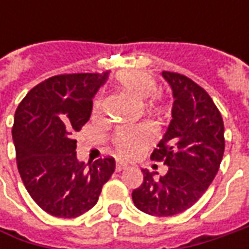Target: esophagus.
Here are the masks:
<instances>
[{
  "label": "esophagus",
  "instance_id": "1",
  "mask_svg": "<svg viewBox=\"0 0 249 249\" xmlns=\"http://www.w3.org/2000/svg\"><path fill=\"white\" fill-rule=\"evenodd\" d=\"M124 169H127V165H126V163H123V162H118V163H116V170H118V172H122V170H124Z\"/></svg>",
  "mask_w": 249,
  "mask_h": 249
}]
</instances>
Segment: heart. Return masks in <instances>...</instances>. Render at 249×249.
I'll use <instances>...</instances> for the list:
<instances>
[{
  "label": "heart",
  "mask_w": 249,
  "mask_h": 249,
  "mask_svg": "<svg viewBox=\"0 0 249 249\" xmlns=\"http://www.w3.org/2000/svg\"><path fill=\"white\" fill-rule=\"evenodd\" d=\"M113 86L120 92H124L137 100H147V105H155V94L158 92V82L155 77L140 71H127L116 74ZM100 108V102L95 104L94 112ZM152 142V131L147 126L123 127L118 130L113 137V144L122 158L131 159L139 157Z\"/></svg>",
  "instance_id": "obj_1"
}]
</instances>
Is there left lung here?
I'll return each mask as SVG.
<instances>
[{
  "instance_id": "1",
  "label": "left lung",
  "mask_w": 249,
  "mask_h": 249,
  "mask_svg": "<svg viewBox=\"0 0 249 249\" xmlns=\"http://www.w3.org/2000/svg\"><path fill=\"white\" fill-rule=\"evenodd\" d=\"M173 94L172 120L152 160L167 166L165 176L142 169L144 181L133 202L152 216H173L196 204L213 181L225 152V126L202 87L183 74L162 72Z\"/></svg>"
}]
</instances>
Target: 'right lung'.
Listing matches in <instances>:
<instances>
[{
    "label": "right lung",
    "mask_w": 249,
    "mask_h": 249,
    "mask_svg": "<svg viewBox=\"0 0 249 249\" xmlns=\"http://www.w3.org/2000/svg\"><path fill=\"white\" fill-rule=\"evenodd\" d=\"M108 77L109 72L53 76L29 91L15 112L19 173L27 193L50 215L87 212L115 172L113 158L80 162L73 140L90 119L92 98Z\"/></svg>",
    "instance_id": "add662e5"
}]
</instances>
